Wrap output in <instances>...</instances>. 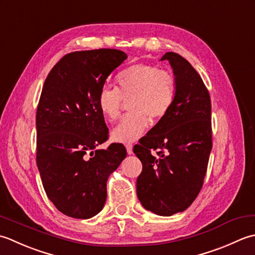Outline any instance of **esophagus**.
Returning a JSON list of instances; mask_svg holds the SVG:
<instances>
[{"mask_svg":"<svg viewBox=\"0 0 255 255\" xmlns=\"http://www.w3.org/2000/svg\"><path fill=\"white\" fill-rule=\"evenodd\" d=\"M127 150H128V154H132L133 153V144H131V143L127 144Z\"/></svg>","mask_w":255,"mask_h":255,"instance_id":"obj_1","label":"esophagus"}]
</instances>
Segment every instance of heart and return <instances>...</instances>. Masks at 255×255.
Wrapping results in <instances>:
<instances>
[{"label":"heart","instance_id":"b5f03b06","mask_svg":"<svg viewBox=\"0 0 255 255\" xmlns=\"http://www.w3.org/2000/svg\"><path fill=\"white\" fill-rule=\"evenodd\" d=\"M117 88L102 87L98 108L107 121L120 116L124 101L131 113L112 131L114 141L134 142L148 127V119L159 121L169 112L176 98V78L171 71L150 64H134L117 76Z\"/></svg>","mask_w":255,"mask_h":255}]
</instances>
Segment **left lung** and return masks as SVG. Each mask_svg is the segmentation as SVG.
<instances>
[{
    "mask_svg": "<svg viewBox=\"0 0 255 255\" xmlns=\"http://www.w3.org/2000/svg\"><path fill=\"white\" fill-rule=\"evenodd\" d=\"M165 59L176 78L174 105L133 149L143 164L137 197L145 209L158 216L177 214L193 204L212 148L209 91L184 57L169 51L160 60Z\"/></svg>",
    "mask_w": 255,
    "mask_h": 255,
    "instance_id": "1",
    "label": "left lung"
}]
</instances>
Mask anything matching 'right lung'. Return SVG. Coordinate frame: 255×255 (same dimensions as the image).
<instances>
[{"label":"right lung","mask_w":255,"mask_h":255,"mask_svg":"<svg viewBox=\"0 0 255 255\" xmlns=\"http://www.w3.org/2000/svg\"><path fill=\"white\" fill-rule=\"evenodd\" d=\"M127 58L111 48L74 51L45 80L36 112V163L46 195L68 217L88 219L102 210L109 176L127 157L120 143L97 149L109 137L99 91Z\"/></svg>","instance_id":"add662e5"}]
</instances>
